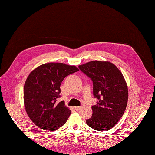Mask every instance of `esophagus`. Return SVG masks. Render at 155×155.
<instances>
[{
	"label": "esophagus",
	"instance_id": "34e87169",
	"mask_svg": "<svg viewBox=\"0 0 155 155\" xmlns=\"http://www.w3.org/2000/svg\"><path fill=\"white\" fill-rule=\"evenodd\" d=\"M74 109H75L76 110H78L79 109H81V107H74Z\"/></svg>",
	"mask_w": 155,
	"mask_h": 155
}]
</instances>
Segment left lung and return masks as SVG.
<instances>
[{"label":"left lung","instance_id":"8db88e82","mask_svg":"<svg viewBox=\"0 0 155 155\" xmlns=\"http://www.w3.org/2000/svg\"><path fill=\"white\" fill-rule=\"evenodd\" d=\"M78 67L93 81L94 97L98 99L92 107L93 115L87 124L98 131L111 129L120 119L127 105L128 87L123 74L108 61H93Z\"/></svg>","mask_w":155,"mask_h":155}]
</instances>
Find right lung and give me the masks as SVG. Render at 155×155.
Wrapping results in <instances>:
<instances>
[{
    "mask_svg": "<svg viewBox=\"0 0 155 155\" xmlns=\"http://www.w3.org/2000/svg\"><path fill=\"white\" fill-rule=\"evenodd\" d=\"M79 70L75 66L48 62L32 71L24 86V104L31 120L45 130H55L71 114L64 102L57 103L64 78Z\"/></svg>",
    "mask_w": 155,
    "mask_h": 155,
    "instance_id": "right-lung-1",
    "label": "right lung"
}]
</instances>
